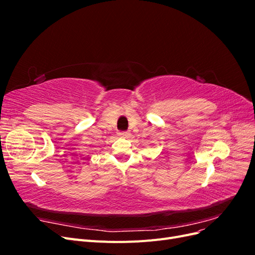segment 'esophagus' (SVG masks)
Here are the masks:
<instances>
[{"mask_svg": "<svg viewBox=\"0 0 255 255\" xmlns=\"http://www.w3.org/2000/svg\"><path fill=\"white\" fill-rule=\"evenodd\" d=\"M117 134L121 138H128L129 137V132H119Z\"/></svg>", "mask_w": 255, "mask_h": 255, "instance_id": "34e87169", "label": "esophagus"}]
</instances>
